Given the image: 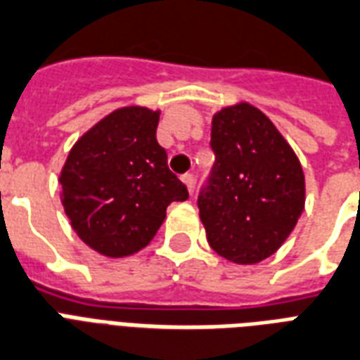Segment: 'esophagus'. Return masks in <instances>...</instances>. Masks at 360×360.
<instances>
[{
  "label": "esophagus",
  "mask_w": 360,
  "mask_h": 360,
  "mask_svg": "<svg viewBox=\"0 0 360 360\" xmlns=\"http://www.w3.org/2000/svg\"><path fill=\"white\" fill-rule=\"evenodd\" d=\"M182 182L188 186V190H190V193L193 191V186H195V176L191 174V172H186V174H182Z\"/></svg>",
  "instance_id": "34e87169"
}]
</instances>
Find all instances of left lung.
<instances>
[{"label":"left lung","instance_id":"8db88e82","mask_svg":"<svg viewBox=\"0 0 360 360\" xmlns=\"http://www.w3.org/2000/svg\"><path fill=\"white\" fill-rule=\"evenodd\" d=\"M214 165L197 197L207 241L235 264H258L286 241L304 212L296 153L267 115L241 102L212 117Z\"/></svg>","mask_w":360,"mask_h":360}]
</instances>
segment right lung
<instances>
[{"label": "right lung", "instance_id": "1", "mask_svg": "<svg viewBox=\"0 0 360 360\" xmlns=\"http://www.w3.org/2000/svg\"><path fill=\"white\" fill-rule=\"evenodd\" d=\"M159 112L115 110L81 136L60 172L62 205L79 239L96 252H139L161 228L167 207L190 193L159 146Z\"/></svg>", "mask_w": 360, "mask_h": 360}]
</instances>
